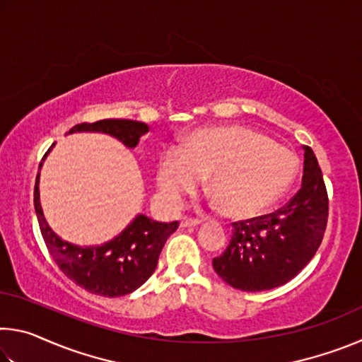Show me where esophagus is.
Here are the masks:
<instances>
[{"mask_svg": "<svg viewBox=\"0 0 362 362\" xmlns=\"http://www.w3.org/2000/svg\"><path fill=\"white\" fill-rule=\"evenodd\" d=\"M179 222L182 228H189V226H198L201 223V220L192 218V217H180Z\"/></svg>", "mask_w": 362, "mask_h": 362, "instance_id": "esophagus-1", "label": "esophagus"}]
</instances>
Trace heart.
<instances>
[{"mask_svg":"<svg viewBox=\"0 0 362 362\" xmlns=\"http://www.w3.org/2000/svg\"><path fill=\"white\" fill-rule=\"evenodd\" d=\"M296 153L265 134L243 126H218L193 132L182 151L163 153L158 188L170 206L194 193L203 179L222 212L254 218L272 211L296 180Z\"/></svg>","mask_w":362,"mask_h":362,"instance_id":"heart-1","label":"heart"}]
</instances>
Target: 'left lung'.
Returning a JSON list of instances; mask_svg holds the SVG:
<instances>
[{"instance_id": "8db88e82", "label": "left lung", "mask_w": 362, "mask_h": 362, "mask_svg": "<svg viewBox=\"0 0 362 362\" xmlns=\"http://www.w3.org/2000/svg\"><path fill=\"white\" fill-rule=\"evenodd\" d=\"M298 193L276 214L233 223L231 241L212 260L216 273L240 291L260 292L286 284L306 267L322 241L329 201L313 150L303 145Z\"/></svg>"}]
</instances>
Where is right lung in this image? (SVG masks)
I'll return each mask as SVG.
<instances>
[{
	"instance_id": "add662e5",
	"label": "right lung",
	"mask_w": 362,
	"mask_h": 362,
	"mask_svg": "<svg viewBox=\"0 0 362 362\" xmlns=\"http://www.w3.org/2000/svg\"><path fill=\"white\" fill-rule=\"evenodd\" d=\"M148 129V124L140 121L100 119L73 126L65 136L78 132H100L119 140L127 148H136L140 137ZM54 145L56 144L47 150L42 161ZM35 211L49 252L65 276L90 293L103 297H121L139 289L155 272L164 243L179 226L177 222H156L144 214H137L113 240L99 246H78L62 240L49 226L40 201V173L36 175L35 185Z\"/></svg>"
}]
</instances>
